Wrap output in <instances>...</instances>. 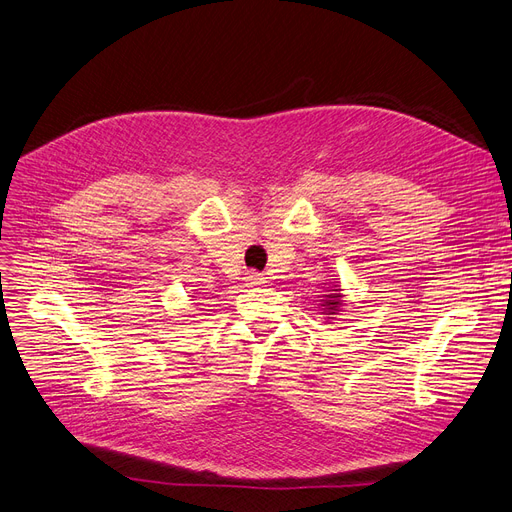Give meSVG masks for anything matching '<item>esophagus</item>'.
Listing matches in <instances>:
<instances>
[{
	"label": "esophagus",
	"mask_w": 512,
	"mask_h": 512,
	"mask_svg": "<svg viewBox=\"0 0 512 512\" xmlns=\"http://www.w3.org/2000/svg\"><path fill=\"white\" fill-rule=\"evenodd\" d=\"M245 281H248V285H260V283H264V277L260 273L250 271V273H245Z\"/></svg>",
	"instance_id": "esophagus-1"
}]
</instances>
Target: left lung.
<instances>
[{
    "label": "left lung",
    "instance_id": "left-lung-1",
    "mask_svg": "<svg viewBox=\"0 0 512 512\" xmlns=\"http://www.w3.org/2000/svg\"><path fill=\"white\" fill-rule=\"evenodd\" d=\"M327 300L321 304V306H325L323 311H327L330 315H334L336 311H338V306H340V292H336L334 290V294H330V296H325Z\"/></svg>",
    "mask_w": 512,
    "mask_h": 512
}]
</instances>
